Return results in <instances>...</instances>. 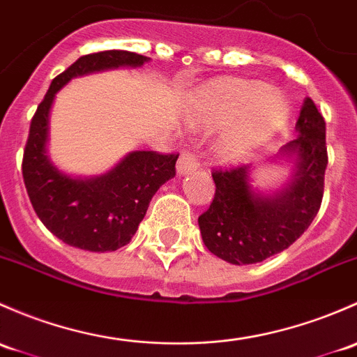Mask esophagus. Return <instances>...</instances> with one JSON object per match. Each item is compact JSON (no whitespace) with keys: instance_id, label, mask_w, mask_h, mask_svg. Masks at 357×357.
<instances>
[{"instance_id":"34e87169","label":"esophagus","mask_w":357,"mask_h":357,"mask_svg":"<svg viewBox=\"0 0 357 357\" xmlns=\"http://www.w3.org/2000/svg\"><path fill=\"white\" fill-rule=\"evenodd\" d=\"M199 168V161H197L196 153L192 151H183L180 154L178 161H177V174L183 175V174H189V172L197 170Z\"/></svg>"}]
</instances>
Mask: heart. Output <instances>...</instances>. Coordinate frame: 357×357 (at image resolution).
Instances as JSON below:
<instances>
[{"label":"heart","mask_w":357,"mask_h":357,"mask_svg":"<svg viewBox=\"0 0 357 357\" xmlns=\"http://www.w3.org/2000/svg\"><path fill=\"white\" fill-rule=\"evenodd\" d=\"M244 114L242 123L222 141V153L227 158L242 156L263 135L284 122L287 115L285 102L275 93H264L258 84L244 80L215 84L196 101V115L209 123L229 122Z\"/></svg>","instance_id":"1"}]
</instances>
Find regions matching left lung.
Instances as JSON below:
<instances>
[{
  "label": "left lung",
  "mask_w": 357,
  "mask_h": 357,
  "mask_svg": "<svg viewBox=\"0 0 357 357\" xmlns=\"http://www.w3.org/2000/svg\"><path fill=\"white\" fill-rule=\"evenodd\" d=\"M297 137L284 148L296 156V177L275 197L258 196L249 187V167L215 168V197L199 216L204 245L232 264H252L292 245L318 215L325 189V119L307 98L296 123Z\"/></svg>",
  "instance_id": "obj_1"
}]
</instances>
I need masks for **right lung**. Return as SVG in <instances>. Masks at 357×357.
<instances>
[{
	"label": "right lung",
	"instance_id": "right-lung-1",
	"mask_svg": "<svg viewBox=\"0 0 357 357\" xmlns=\"http://www.w3.org/2000/svg\"><path fill=\"white\" fill-rule=\"evenodd\" d=\"M148 60L120 50L80 56L54 77L32 116L22 160L25 189L44 227L65 244L93 252L123 248L144 218L156 190L175 175V153H130L109 174L86 180L67 177L46 156L50 108L54 94L72 77L123 65L141 67Z\"/></svg>",
	"mask_w": 357,
	"mask_h": 357
}]
</instances>
